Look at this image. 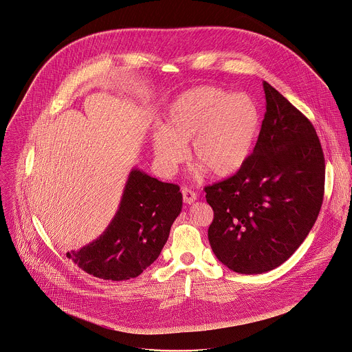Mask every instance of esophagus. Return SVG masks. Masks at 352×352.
I'll use <instances>...</instances> for the list:
<instances>
[{"mask_svg":"<svg viewBox=\"0 0 352 352\" xmlns=\"http://www.w3.org/2000/svg\"><path fill=\"white\" fill-rule=\"evenodd\" d=\"M181 192H182V196H184V201L186 204H192L197 200V193L195 190H192L189 188H182Z\"/></svg>","mask_w":352,"mask_h":352,"instance_id":"obj_1","label":"esophagus"}]
</instances>
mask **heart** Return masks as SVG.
<instances>
[{"label": "heart", "mask_w": 352, "mask_h": 352, "mask_svg": "<svg viewBox=\"0 0 352 352\" xmlns=\"http://www.w3.org/2000/svg\"><path fill=\"white\" fill-rule=\"evenodd\" d=\"M259 123V109L248 94L195 87L167 108L163 127L152 135L153 155L159 167L173 174L190 142V159L197 162V173L210 170L215 177H229L248 160Z\"/></svg>", "instance_id": "heart-1"}]
</instances>
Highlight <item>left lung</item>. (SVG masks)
I'll use <instances>...</instances> for the list:
<instances>
[{"instance_id":"left-lung-1","label":"left lung","mask_w":352,"mask_h":352,"mask_svg":"<svg viewBox=\"0 0 352 352\" xmlns=\"http://www.w3.org/2000/svg\"><path fill=\"white\" fill-rule=\"evenodd\" d=\"M266 112L252 155L230 178L207 186L211 248L226 267L262 274L283 265L314 226L325 159L311 122L263 82Z\"/></svg>"}]
</instances>
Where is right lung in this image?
<instances>
[{"label":"right lung","instance_id":"obj_1","mask_svg":"<svg viewBox=\"0 0 352 352\" xmlns=\"http://www.w3.org/2000/svg\"><path fill=\"white\" fill-rule=\"evenodd\" d=\"M181 210L178 185L131 168L119 208L107 229L79 251L67 252V258L97 278H135L159 258Z\"/></svg>","mask_w":352,"mask_h":352}]
</instances>
